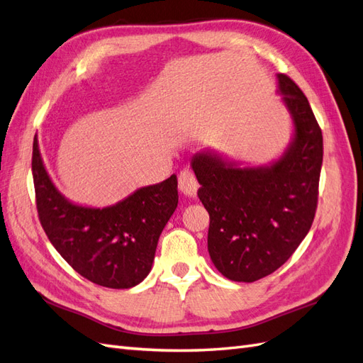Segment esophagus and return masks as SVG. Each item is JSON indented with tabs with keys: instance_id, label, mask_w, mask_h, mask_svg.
I'll return each mask as SVG.
<instances>
[{
	"instance_id": "esophagus-1",
	"label": "esophagus",
	"mask_w": 363,
	"mask_h": 363,
	"mask_svg": "<svg viewBox=\"0 0 363 363\" xmlns=\"http://www.w3.org/2000/svg\"><path fill=\"white\" fill-rule=\"evenodd\" d=\"M178 185H179L181 193H184L185 196H189V198L196 196L199 184H198L196 178H194V174L190 170H184V172L179 173Z\"/></svg>"
}]
</instances>
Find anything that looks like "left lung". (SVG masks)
<instances>
[{
    "mask_svg": "<svg viewBox=\"0 0 363 363\" xmlns=\"http://www.w3.org/2000/svg\"><path fill=\"white\" fill-rule=\"evenodd\" d=\"M277 93L293 124L290 144L265 165L203 148L191 157L198 196L210 215L208 253L218 272L255 282L282 267L308 235L318 207L322 132L302 90L277 73Z\"/></svg>",
    "mask_w": 363,
    "mask_h": 363,
    "instance_id": "8db88e82",
    "label": "left lung"
}]
</instances>
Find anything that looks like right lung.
Wrapping results in <instances>:
<instances>
[{
	"instance_id": "1",
	"label": "right lung",
	"mask_w": 363,
	"mask_h": 363,
	"mask_svg": "<svg viewBox=\"0 0 363 363\" xmlns=\"http://www.w3.org/2000/svg\"><path fill=\"white\" fill-rule=\"evenodd\" d=\"M32 174L40 222L52 245L90 282L124 290L152 270L157 240L178 207V178L135 190L108 207L72 202L57 189L33 139Z\"/></svg>"
}]
</instances>
